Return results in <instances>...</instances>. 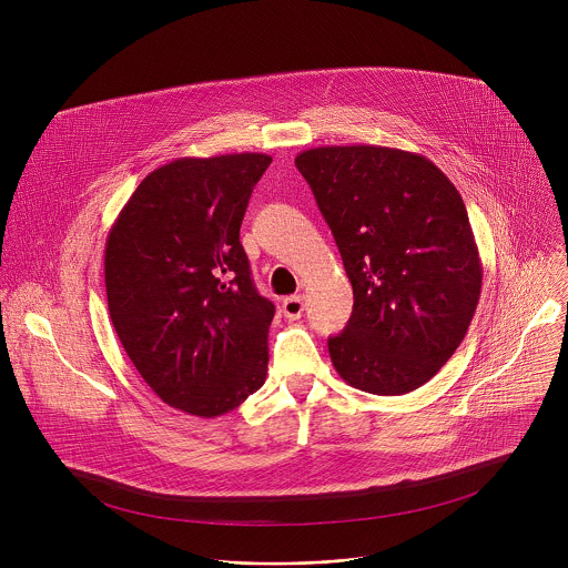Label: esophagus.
Instances as JSON below:
<instances>
[{
	"instance_id": "obj_1",
	"label": "esophagus",
	"mask_w": 568,
	"mask_h": 568,
	"mask_svg": "<svg viewBox=\"0 0 568 568\" xmlns=\"http://www.w3.org/2000/svg\"><path fill=\"white\" fill-rule=\"evenodd\" d=\"M282 313H284V317L291 320V322L300 320L302 313H304V297H302V295H291V297H286V300L282 302Z\"/></svg>"
}]
</instances>
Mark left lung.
I'll return each mask as SVG.
<instances>
[{"mask_svg": "<svg viewBox=\"0 0 568 568\" xmlns=\"http://www.w3.org/2000/svg\"><path fill=\"white\" fill-rule=\"evenodd\" d=\"M354 291L327 338L338 376L367 394L428 383L464 341L481 295V257L464 199L424 155L320 146L295 158Z\"/></svg>", "mask_w": 568, "mask_h": 568, "instance_id": "8db88e82", "label": "left lung"}]
</instances>
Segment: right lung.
<instances>
[{
    "label": "right lung",
    "instance_id": "1",
    "mask_svg": "<svg viewBox=\"0 0 568 568\" xmlns=\"http://www.w3.org/2000/svg\"><path fill=\"white\" fill-rule=\"evenodd\" d=\"M262 153L181 158L153 170L104 246L115 334L165 405L219 417L266 378L275 306L251 280L241 225Z\"/></svg>",
    "mask_w": 568,
    "mask_h": 568
}]
</instances>
